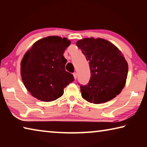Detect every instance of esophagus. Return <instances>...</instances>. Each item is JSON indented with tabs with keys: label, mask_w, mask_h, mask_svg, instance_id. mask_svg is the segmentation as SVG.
I'll return each mask as SVG.
<instances>
[{
	"label": "esophagus",
	"mask_w": 147,
	"mask_h": 147,
	"mask_svg": "<svg viewBox=\"0 0 147 147\" xmlns=\"http://www.w3.org/2000/svg\"><path fill=\"white\" fill-rule=\"evenodd\" d=\"M73 76H74V79H76V78H77V74H76V73H73Z\"/></svg>",
	"instance_id": "obj_1"
}]
</instances>
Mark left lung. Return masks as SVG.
I'll return each instance as SVG.
<instances>
[{
    "label": "left lung",
    "instance_id": "left-lung-1",
    "mask_svg": "<svg viewBox=\"0 0 147 147\" xmlns=\"http://www.w3.org/2000/svg\"><path fill=\"white\" fill-rule=\"evenodd\" d=\"M76 45L89 61L91 72L88 84L80 86L82 98L94 104L115 98L124 87L128 74L127 61L121 51L101 38H84Z\"/></svg>",
    "mask_w": 147,
    "mask_h": 147
}]
</instances>
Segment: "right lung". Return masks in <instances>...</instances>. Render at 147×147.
Returning <instances> with one entry per match:
<instances>
[{
    "label": "right lung",
    "mask_w": 147,
    "mask_h": 147,
    "mask_svg": "<svg viewBox=\"0 0 147 147\" xmlns=\"http://www.w3.org/2000/svg\"><path fill=\"white\" fill-rule=\"evenodd\" d=\"M70 44L65 38L49 36L36 41L24 54L21 63L22 80L34 97L44 102L55 100L74 80L65 69L63 53Z\"/></svg>",
    "instance_id": "add662e5"
}]
</instances>
